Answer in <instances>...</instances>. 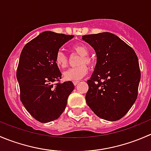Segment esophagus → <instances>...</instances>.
Here are the masks:
<instances>
[{"label": "esophagus", "instance_id": "esophagus-1", "mask_svg": "<svg viewBox=\"0 0 151 151\" xmlns=\"http://www.w3.org/2000/svg\"><path fill=\"white\" fill-rule=\"evenodd\" d=\"M80 83V81H74V85H77Z\"/></svg>", "mask_w": 151, "mask_h": 151}]
</instances>
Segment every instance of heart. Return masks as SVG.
<instances>
[{
  "label": "heart",
  "mask_w": 151,
  "mask_h": 151,
  "mask_svg": "<svg viewBox=\"0 0 151 151\" xmlns=\"http://www.w3.org/2000/svg\"><path fill=\"white\" fill-rule=\"evenodd\" d=\"M72 50L74 52L81 55V58L78 62L80 66L74 68H71L63 74L64 79L70 81H77L83 78L88 71V67L85 63L88 65H91L93 63V59L88 55L89 50L86 45L83 44H77L74 45L72 47ZM55 61L56 65L60 68H64L68 64V58L66 55L61 50L57 52L55 56Z\"/></svg>",
  "instance_id": "1"
}]
</instances>
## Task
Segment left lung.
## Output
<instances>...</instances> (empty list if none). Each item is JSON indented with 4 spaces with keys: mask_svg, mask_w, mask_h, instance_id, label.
Instances as JSON below:
<instances>
[{
    "mask_svg": "<svg viewBox=\"0 0 151 151\" xmlns=\"http://www.w3.org/2000/svg\"><path fill=\"white\" fill-rule=\"evenodd\" d=\"M83 39L94 49L97 58L93 73L87 81V104L99 118L118 121L137 98L141 77L137 56L113 33L85 35Z\"/></svg>",
    "mask_w": 151,
    "mask_h": 151,
    "instance_id": "8db88e82",
    "label": "left lung"
}]
</instances>
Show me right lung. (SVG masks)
<instances>
[{
	"instance_id": "add662e5",
	"label": "right lung",
	"mask_w": 151,
	"mask_h": 151,
	"mask_svg": "<svg viewBox=\"0 0 151 151\" xmlns=\"http://www.w3.org/2000/svg\"><path fill=\"white\" fill-rule=\"evenodd\" d=\"M73 37L45 31L27 43L21 52L17 70L20 100L33 118L41 123L50 122L60 116L74 88L71 81L55 83L62 76L55 56Z\"/></svg>"
}]
</instances>
